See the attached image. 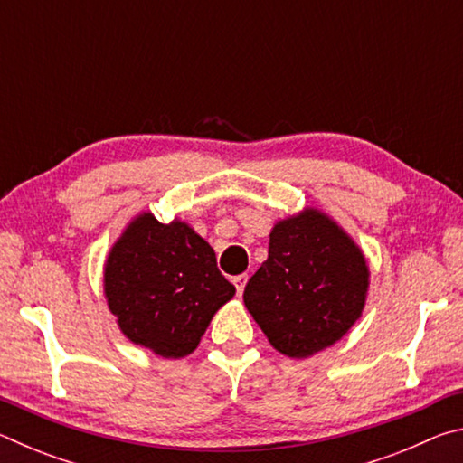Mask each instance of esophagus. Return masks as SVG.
I'll use <instances>...</instances> for the list:
<instances>
[{"label": "esophagus", "mask_w": 463, "mask_h": 463, "mask_svg": "<svg viewBox=\"0 0 463 463\" xmlns=\"http://www.w3.org/2000/svg\"><path fill=\"white\" fill-rule=\"evenodd\" d=\"M232 284L237 286V294L241 296L242 292H245V284H247V276L245 273H242V276H234L232 278Z\"/></svg>", "instance_id": "1"}]
</instances>
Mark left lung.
<instances>
[{
    "label": "left lung",
    "mask_w": 463,
    "mask_h": 463,
    "mask_svg": "<svg viewBox=\"0 0 463 463\" xmlns=\"http://www.w3.org/2000/svg\"><path fill=\"white\" fill-rule=\"evenodd\" d=\"M370 265L339 222L315 206L281 218L268 260L249 279L245 307L271 347L307 359L341 341L362 318Z\"/></svg>",
    "instance_id": "obj_1"
}]
</instances>
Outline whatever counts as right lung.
Segmentation results:
<instances>
[{
  "label": "right lung",
  "mask_w": 463,
  "mask_h": 463,
  "mask_svg": "<svg viewBox=\"0 0 463 463\" xmlns=\"http://www.w3.org/2000/svg\"><path fill=\"white\" fill-rule=\"evenodd\" d=\"M234 292L190 224H163L151 210L124 226L104 263V296L122 335L165 359L194 354Z\"/></svg>",
  "instance_id": "right-lung-1"
}]
</instances>
